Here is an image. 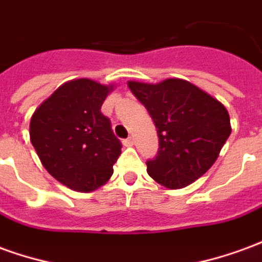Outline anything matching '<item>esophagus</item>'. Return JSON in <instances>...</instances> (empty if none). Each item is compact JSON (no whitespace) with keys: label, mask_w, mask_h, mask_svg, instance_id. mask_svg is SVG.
Returning <instances> with one entry per match:
<instances>
[{"label":"esophagus","mask_w":262,"mask_h":262,"mask_svg":"<svg viewBox=\"0 0 262 262\" xmlns=\"http://www.w3.org/2000/svg\"><path fill=\"white\" fill-rule=\"evenodd\" d=\"M123 144H125L126 147H130V146L135 144V139H133V137H127V139L123 140Z\"/></svg>","instance_id":"34e87169"}]
</instances>
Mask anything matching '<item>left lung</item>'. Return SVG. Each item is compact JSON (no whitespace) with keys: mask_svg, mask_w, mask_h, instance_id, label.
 Listing matches in <instances>:
<instances>
[{"mask_svg":"<svg viewBox=\"0 0 262 262\" xmlns=\"http://www.w3.org/2000/svg\"><path fill=\"white\" fill-rule=\"evenodd\" d=\"M129 88L157 127L159 151L146 163L148 176L170 189L187 187L202 177L231 133L225 106L178 78L154 85L130 81Z\"/></svg>","mask_w":262,"mask_h":262,"instance_id":"1","label":"left lung"}]
</instances>
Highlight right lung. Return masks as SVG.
I'll list each match as a JSON object with an SVG mask.
<instances>
[{
  "instance_id": "obj_1",
  "label": "right lung",
  "mask_w": 262,
  "mask_h": 262,
  "mask_svg": "<svg viewBox=\"0 0 262 262\" xmlns=\"http://www.w3.org/2000/svg\"><path fill=\"white\" fill-rule=\"evenodd\" d=\"M112 86L81 78L70 81L35 111L31 142L43 167L66 187L97 189L114 174L122 143L101 112Z\"/></svg>"
}]
</instances>
